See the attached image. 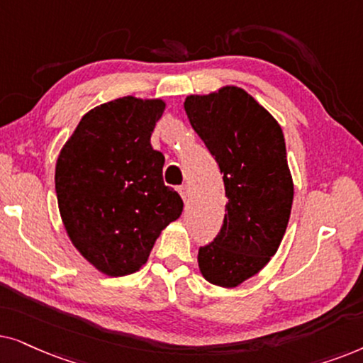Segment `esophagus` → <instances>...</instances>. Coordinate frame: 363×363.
Here are the masks:
<instances>
[{
    "label": "esophagus",
    "mask_w": 363,
    "mask_h": 363,
    "mask_svg": "<svg viewBox=\"0 0 363 363\" xmlns=\"http://www.w3.org/2000/svg\"><path fill=\"white\" fill-rule=\"evenodd\" d=\"M179 194H181V197H182V201H187V197H189V187L187 186H179Z\"/></svg>",
    "instance_id": "34e87169"
}]
</instances>
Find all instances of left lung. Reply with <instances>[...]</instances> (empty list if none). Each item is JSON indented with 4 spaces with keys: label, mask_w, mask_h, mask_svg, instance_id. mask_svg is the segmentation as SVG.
I'll list each match as a JSON object with an SVG mask.
<instances>
[{
    "label": "left lung",
    "mask_w": 363,
    "mask_h": 363,
    "mask_svg": "<svg viewBox=\"0 0 363 363\" xmlns=\"http://www.w3.org/2000/svg\"><path fill=\"white\" fill-rule=\"evenodd\" d=\"M184 109L194 131L224 174V224L199 249L202 277L238 287L277 252L294 201L286 139L274 116L238 86L191 94Z\"/></svg>",
    "instance_id": "1"
}]
</instances>
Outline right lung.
<instances>
[{
	"label": "right lung",
	"mask_w": 363,
	"mask_h": 363,
	"mask_svg": "<svg viewBox=\"0 0 363 363\" xmlns=\"http://www.w3.org/2000/svg\"><path fill=\"white\" fill-rule=\"evenodd\" d=\"M164 109L162 99L134 96L96 106L57 156L55 184L65 229L79 254L111 277L141 269L184 206L164 184V156L151 146Z\"/></svg>",
	"instance_id": "add662e5"
}]
</instances>
